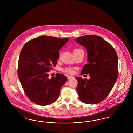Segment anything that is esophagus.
Here are the masks:
<instances>
[{
    "label": "esophagus",
    "instance_id": "34e87169",
    "mask_svg": "<svg viewBox=\"0 0 133 133\" xmlns=\"http://www.w3.org/2000/svg\"><path fill=\"white\" fill-rule=\"evenodd\" d=\"M73 78V76H67V78H68V80H70V79H72Z\"/></svg>",
    "mask_w": 133,
    "mask_h": 133
}]
</instances>
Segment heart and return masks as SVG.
Returning <instances> with one entry per match:
<instances>
[{
	"label": "heart",
	"mask_w": 133,
	"mask_h": 133,
	"mask_svg": "<svg viewBox=\"0 0 133 133\" xmlns=\"http://www.w3.org/2000/svg\"><path fill=\"white\" fill-rule=\"evenodd\" d=\"M80 50H82L81 49H79V48H77V49H75V50H74L73 51H78ZM60 56H61V54H60ZM63 71L66 73H68V74H73L74 72V70L73 68H71V67H66L65 68H64L63 69Z\"/></svg>",
	"instance_id": "1"
}]
</instances>
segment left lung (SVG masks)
<instances>
[{
    "label": "left lung",
    "mask_w": 133,
    "mask_h": 133,
    "mask_svg": "<svg viewBox=\"0 0 133 133\" xmlns=\"http://www.w3.org/2000/svg\"><path fill=\"white\" fill-rule=\"evenodd\" d=\"M75 40L87 52L88 63L83 66L81 75L90 76L89 80L75 77L79 99L86 104H97L107 96L117 80V54L112 45L99 36L84 35Z\"/></svg>",
    "instance_id": "left-lung-1"
}]
</instances>
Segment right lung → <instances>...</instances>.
Returning a JSON list of instances; mask_svg holds the SVG:
<instances>
[{"label": "right lung", "instance_id": "right-lung-1", "mask_svg": "<svg viewBox=\"0 0 133 133\" xmlns=\"http://www.w3.org/2000/svg\"><path fill=\"white\" fill-rule=\"evenodd\" d=\"M68 40L41 36L28 41L20 52L19 81L26 96L37 105L46 106L56 101L60 89L67 81L66 76L59 73L49 78L48 72L55 66L59 51Z\"/></svg>", "mask_w": 133, "mask_h": 133}]
</instances>
